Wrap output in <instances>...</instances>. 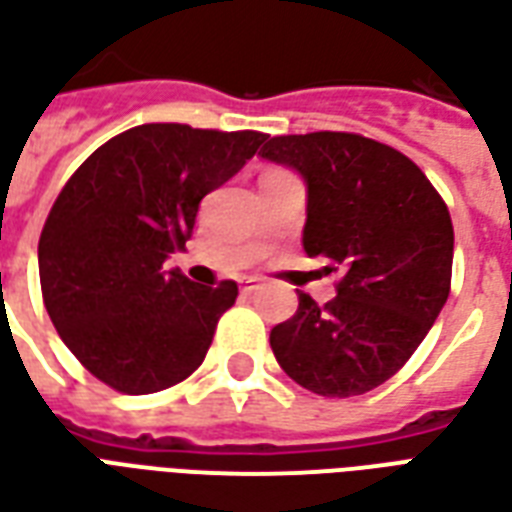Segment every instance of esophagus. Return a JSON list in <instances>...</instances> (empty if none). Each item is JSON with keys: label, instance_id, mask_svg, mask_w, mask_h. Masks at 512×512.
<instances>
[{"label": "esophagus", "instance_id": "obj_1", "mask_svg": "<svg viewBox=\"0 0 512 512\" xmlns=\"http://www.w3.org/2000/svg\"><path fill=\"white\" fill-rule=\"evenodd\" d=\"M255 290H260V279H257V277L241 279V293H244V296H252Z\"/></svg>", "mask_w": 512, "mask_h": 512}]
</instances>
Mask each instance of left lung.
<instances>
[{
  "label": "left lung",
  "instance_id": "8db88e82",
  "mask_svg": "<svg viewBox=\"0 0 512 512\" xmlns=\"http://www.w3.org/2000/svg\"><path fill=\"white\" fill-rule=\"evenodd\" d=\"M260 156L299 172L304 252L340 271L323 307L299 293L296 315L271 329V351L315 395H365L406 365L450 296V211L411 158L367 136H274Z\"/></svg>",
  "mask_w": 512,
  "mask_h": 512
}]
</instances>
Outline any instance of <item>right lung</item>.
Masks as SVG:
<instances>
[{
    "instance_id": "1",
    "label": "right lung",
    "mask_w": 512,
    "mask_h": 512,
    "mask_svg": "<svg viewBox=\"0 0 512 512\" xmlns=\"http://www.w3.org/2000/svg\"><path fill=\"white\" fill-rule=\"evenodd\" d=\"M266 134L147 123L112 136L73 172L43 224L40 288L62 343L117 392L189 378L238 285H197L164 260L186 249L200 200Z\"/></svg>"
}]
</instances>
